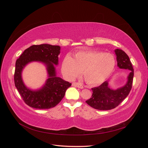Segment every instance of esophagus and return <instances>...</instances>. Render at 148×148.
Segmentation results:
<instances>
[{"instance_id":"obj_1","label":"esophagus","mask_w":148,"mask_h":148,"mask_svg":"<svg viewBox=\"0 0 148 148\" xmlns=\"http://www.w3.org/2000/svg\"><path fill=\"white\" fill-rule=\"evenodd\" d=\"M72 86H75V87H77L78 88H80V89H83V86L82 84H79L78 83H72Z\"/></svg>"}]
</instances>
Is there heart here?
I'll list each match as a JSON object with an SVG mask.
<instances>
[{
	"instance_id": "obj_1",
	"label": "heart",
	"mask_w": 148,
	"mask_h": 148,
	"mask_svg": "<svg viewBox=\"0 0 148 148\" xmlns=\"http://www.w3.org/2000/svg\"><path fill=\"white\" fill-rule=\"evenodd\" d=\"M116 61L113 54L97 51L76 53L72 58L65 57L62 63V73L72 80L83 71L85 82L91 85L102 83L113 72Z\"/></svg>"
}]
</instances>
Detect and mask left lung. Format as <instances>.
<instances>
[{
	"label": "left lung",
	"instance_id": "8db88e82",
	"mask_svg": "<svg viewBox=\"0 0 148 148\" xmlns=\"http://www.w3.org/2000/svg\"><path fill=\"white\" fill-rule=\"evenodd\" d=\"M114 51L119 68L130 70V72L127 77L126 83L117 89L110 88L108 81L104 82L99 86L92 88V96L86 102L94 109L107 110L115 108L128 96L132 89L134 70L129 57L121 49H116Z\"/></svg>",
	"mask_w": 148,
	"mask_h": 148
}]
</instances>
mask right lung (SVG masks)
Returning <instances> with one entry per match:
<instances>
[{"label":"right lung","mask_w":148,"mask_h":148,"mask_svg":"<svg viewBox=\"0 0 148 148\" xmlns=\"http://www.w3.org/2000/svg\"><path fill=\"white\" fill-rule=\"evenodd\" d=\"M60 47L42 44L31 46L24 51L15 64V87L26 104L39 109L55 107L63 99L66 89L71 84L57 77L56 65H59ZM40 62L46 66L48 78L42 87L32 90L26 87L22 78V71L28 64Z\"/></svg>","instance_id":"add662e5"}]
</instances>
